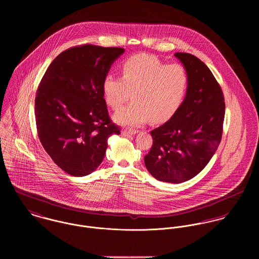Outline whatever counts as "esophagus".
<instances>
[{
    "instance_id": "esophagus-1",
    "label": "esophagus",
    "mask_w": 259,
    "mask_h": 259,
    "mask_svg": "<svg viewBox=\"0 0 259 259\" xmlns=\"http://www.w3.org/2000/svg\"><path fill=\"white\" fill-rule=\"evenodd\" d=\"M137 133H138L137 130H124L121 134H122V136L127 137V136H132V135H136Z\"/></svg>"
}]
</instances>
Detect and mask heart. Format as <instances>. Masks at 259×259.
<instances>
[{"label":"heart","instance_id":"1","mask_svg":"<svg viewBox=\"0 0 259 259\" xmlns=\"http://www.w3.org/2000/svg\"><path fill=\"white\" fill-rule=\"evenodd\" d=\"M121 77L108 74L103 80L107 104L120 109L133 94L134 102L114 114L122 125L138 126L151 117L155 122L170 117L181 106L189 84L182 64L167 65L148 55H136L120 64Z\"/></svg>","mask_w":259,"mask_h":259}]
</instances>
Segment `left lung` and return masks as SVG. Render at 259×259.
<instances>
[{"instance_id": "1", "label": "left lung", "mask_w": 259, "mask_h": 259, "mask_svg": "<svg viewBox=\"0 0 259 259\" xmlns=\"http://www.w3.org/2000/svg\"><path fill=\"white\" fill-rule=\"evenodd\" d=\"M189 75L185 101L162 125L150 132L152 146L145 156L150 175L180 184L209 162L222 137L225 104L222 88L206 65L187 53H176Z\"/></svg>"}]
</instances>
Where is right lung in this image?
Listing matches in <instances>:
<instances>
[{
	"mask_svg": "<svg viewBox=\"0 0 259 259\" xmlns=\"http://www.w3.org/2000/svg\"><path fill=\"white\" fill-rule=\"evenodd\" d=\"M122 48L80 45L61 53L37 87L35 114L39 142L65 172L83 177L103 161L111 135L120 130L111 121L103 80Z\"/></svg>",
	"mask_w": 259,
	"mask_h": 259,
	"instance_id": "obj_1",
	"label": "right lung"
}]
</instances>
